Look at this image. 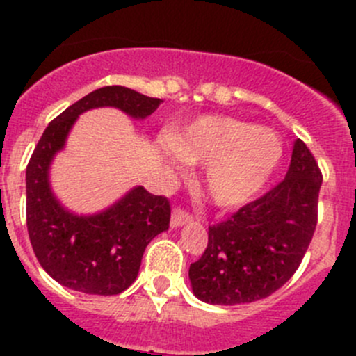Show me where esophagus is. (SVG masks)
Listing matches in <instances>:
<instances>
[{
	"label": "esophagus",
	"instance_id": "34e87169",
	"mask_svg": "<svg viewBox=\"0 0 356 356\" xmlns=\"http://www.w3.org/2000/svg\"><path fill=\"white\" fill-rule=\"evenodd\" d=\"M191 220H193V217L188 213V211L181 210V208H174V211H172V218H170V227L177 229Z\"/></svg>",
	"mask_w": 356,
	"mask_h": 356
}]
</instances>
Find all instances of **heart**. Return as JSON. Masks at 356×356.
<instances>
[{"mask_svg": "<svg viewBox=\"0 0 356 356\" xmlns=\"http://www.w3.org/2000/svg\"><path fill=\"white\" fill-rule=\"evenodd\" d=\"M175 155L204 168L208 198L220 208L248 203L270 182L284 155L274 131L222 115L201 117L172 136Z\"/></svg>", "mask_w": 356, "mask_h": 356, "instance_id": "1", "label": "heart"}]
</instances>
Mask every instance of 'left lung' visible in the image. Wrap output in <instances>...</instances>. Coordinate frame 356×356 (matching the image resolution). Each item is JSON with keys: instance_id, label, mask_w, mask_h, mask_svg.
I'll return each mask as SVG.
<instances>
[{"instance_id": "8db88e82", "label": "left lung", "mask_w": 356, "mask_h": 356, "mask_svg": "<svg viewBox=\"0 0 356 356\" xmlns=\"http://www.w3.org/2000/svg\"><path fill=\"white\" fill-rule=\"evenodd\" d=\"M322 174L301 139L284 181L208 227L204 253L189 267L195 296L211 305L264 300L300 267L317 225Z\"/></svg>"}]
</instances>
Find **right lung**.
Masks as SVG:
<instances>
[{"label": "right lung", "mask_w": 356, "mask_h": 356, "mask_svg": "<svg viewBox=\"0 0 356 356\" xmlns=\"http://www.w3.org/2000/svg\"><path fill=\"white\" fill-rule=\"evenodd\" d=\"M161 102L124 86L99 88L49 122L34 148L25 172L29 238L41 267L65 288L102 296L127 289L138 277L146 246L168 229L170 204L138 186L99 213L75 215L51 191L53 158L84 111L113 106L146 118Z\"/></svg>", "instance_id": "right-lung-1"}]
</instances>
